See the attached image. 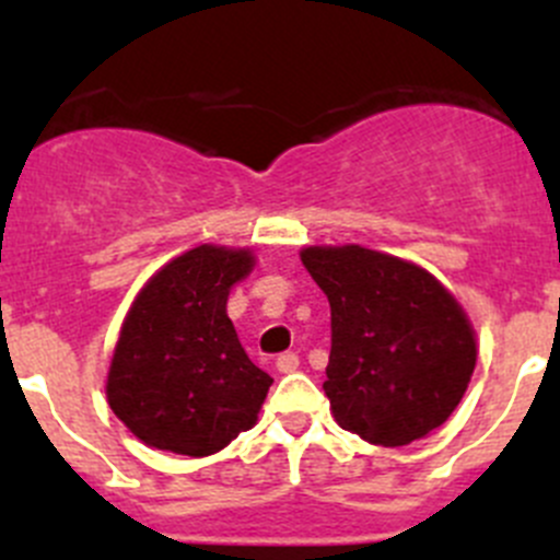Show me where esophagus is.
<instances>
[{
  "label": "esophagus",
  "instance_id": "esophagus-1",
  "mask_svg": "<svg viewBox=\"0 0 560 560\" xmlns=\"http://www.w3.org/2000/svg\"><path fill=\"white\" fill-rule=\"evenodd\" d=\"M298 365H301V358H298L295 352H284L276 358V369H279L281 374H292V371H298Z\"/></svg>",
  "mask_w": 560,
  "mask_h": 560
}]
</instances>
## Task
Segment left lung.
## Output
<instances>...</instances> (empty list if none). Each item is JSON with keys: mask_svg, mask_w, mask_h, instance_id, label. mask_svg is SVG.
<instances>
[{"mask_svg": "<svg viewBox=\"0 0 560 560\" xmlns=\"http://www.w3.org/2000/svg\"><path fill=\"white\" fill-rule=\"evenodd\" d=\"M301 259L330 301L322 387L338 425L382 447L444 425L477 365L453 292L420 265L358 244L306 246Z\"/></svg>", "mask_w": 560, "mask_h": 560, "instance_id": "obj_1", "label": "left lung"}]
</instances>
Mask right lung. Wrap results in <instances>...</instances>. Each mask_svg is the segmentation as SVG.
<instances>
[{
    "mask_svg": "<svg viewBox=\"0 0 560 560\" xmlns=\"http://www.w3.org/2000/svg\"><path fill=\"white\" fill-rule=\"evenodd\" d=\"M252 248L200 244L162 265L124 316L110 369L113 415L154 450L206 457L257 422L268 387L228 316Z\"/></svg>",
    "mask_w": 560,
    "mask_h": 560,
    "instance_id": "add662e5",
    "label": "right lung"
}]
</instances>
